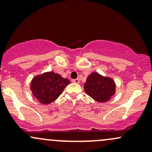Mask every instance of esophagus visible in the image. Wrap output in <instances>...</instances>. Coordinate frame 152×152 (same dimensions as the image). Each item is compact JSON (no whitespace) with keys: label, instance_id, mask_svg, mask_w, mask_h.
<instances>
[{"label":"esophagus","instance_id":"34e87169","mask_svg":"<svg viewBox=\"0 0 152 152\" xmlns=\"http://www.w3.org/2000/svg\"><path fill=\"white\" fill-rule=\"evenodd\" d=\"M73 83H80V80L78 79V78H76V79H74L72 81Z\"/></svg>","mask_w":152,"mask_h":152}]
</instances>
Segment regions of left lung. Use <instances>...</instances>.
Segmentation results:
<instances>
[{"mask_svg": "<svg viewBox=\"0 0 152 152\" xmlns=\"http://www.w3.org/2000/svg\"><path fill=\"white\" fill-rule=\"evenodd\" d=\"M116 83L112 78L97 72L88 75L84 83L85 92L99 103L109 101L116 94Z\"/></svg>", "mask_w": 152, "mask_h": 152, "instance_id": "1", "label": "left lung"}]
</instances>
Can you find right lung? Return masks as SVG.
Returning a JSON list of instances; mask_svg holds the SVG:
<instances>
[{"label":"right lung","instance_id":"obj_1","mask_svg":"<svg viewBox=\"0 0 152 152\" xmlns=\"http://www.w3.org/2000/svg\"><path fill=\"white\" fill-rule=\"evenodd\" d=\"M69 83L68 78L53 71H47L33 78L30 89L39 103L46 105L56 100Z\"/></svg>","mask_w":152,"mask_h":152}]
</instances>
